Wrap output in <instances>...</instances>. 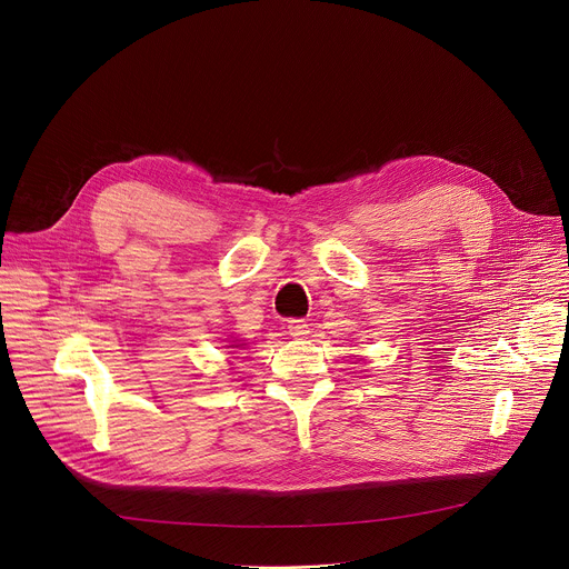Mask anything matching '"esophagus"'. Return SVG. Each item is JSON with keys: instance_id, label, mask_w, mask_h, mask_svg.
Returning <instances> with one entry per match:
<instances>
[{"instance_id": "1", "label": "esophagus", "mask_w": 569, "mask_h": 569, "mask_svg": "<svg viewBox=\"0 0 569 569\" xmlns=\"http://www.w3.org/2000/svg\"><path fill=\"white\" fill-rule=\"evenodd\" d=\"M288 333L292 338H306L310 331H308V323L303 319H290L288 321Z\"/></svg>"}]
</instances>
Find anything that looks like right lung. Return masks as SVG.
Instances as JSON below:
<instances>
[{
    "label": "right lung",
    "instance_id": "right-lung-1",
    "mask_svg": "<svg viewBox=\"0 0 569 569\" xmlns=\"http://www.w3.org/2000/svg\"><path fill=\"white\" fill-rule=\"evenodd\" d=\"M229 347H231V349H236V347H242V345H229Z\"/></svg>",
    "mask_w": 569,
    "mask_h": 569
}]
</instances>
